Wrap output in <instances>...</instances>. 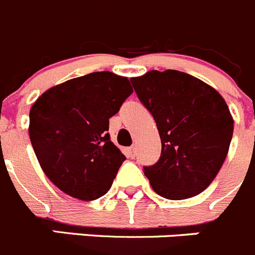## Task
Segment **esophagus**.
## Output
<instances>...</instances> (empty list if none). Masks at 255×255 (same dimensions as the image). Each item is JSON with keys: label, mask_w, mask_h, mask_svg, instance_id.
Returning a JSON list of instances; mask_svg holds the SVG:
<instances>
[{"label": "esophagus", "mask_w": 255, "mask_h": 255, "mask_svg": "<svg viewBox=\"0 0 255 255\" xmlns=\"http://www.w3.org/2000/svg\"><path fill=\"white\" fill-rule=\"evenodd\" d=\"M128 153H129L130 158H135V155H136V149H135V146H131V148L128 149Z\"/></svg>", "instance_id": "esophagus-1"}]
</instances>
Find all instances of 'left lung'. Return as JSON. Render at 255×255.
Wrapping results in <instances>:
<instances>
[{"instance_id":"8db88e82","label":"left lung","mask_w":255,"mask_h":255,"mask_svg":"<svg viewBox=\"0 0 255 255\" xmlns=\"http://www.w3.org/2000/svg\"><path fill=\"white\" fill-rule=\"evenodd\" d=\"M141 104L155 120L159 160L144 174L159 196L184 200L198 195L219 173L230 146L234 120L223 96L196 77L167 69L132 77Z\"/></svg>"}]
</instances>
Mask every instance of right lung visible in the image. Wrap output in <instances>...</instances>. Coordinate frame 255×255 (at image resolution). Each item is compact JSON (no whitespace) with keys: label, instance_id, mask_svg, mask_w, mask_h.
<instances>
[{"label":"right lung","instance_id":"1","mask_svg":"<svg viewBox=\"0 0 255 255\" xmlns=\"http://www.w3.org/2000/svg\"><path fill=\"white\" fill-rule=\"evenodd\" d=\"M131 93L126 77L93 72L49 88L34 102L31 145L60 191L93 201L110 190L126 158L110 140L109 120Z\"/></svg>","mask_w":255,"mask_h":255}]
</instances>
